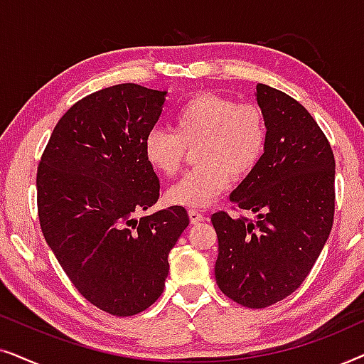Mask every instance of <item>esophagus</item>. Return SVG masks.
<instances>
[{
    "label": "esophagus",
    "mask_w": 364,
    "mask_h": 364,
    "mask_svg": "<svg viewBox=\"0 0 364 364\" xmlns=\"http://www.w3.org/2000/svg\"><path fill=\"white\" fill-rule=\"evenodd\" d=\"M188 218H191L192 223H198V222H202L205 217H203L198 210H193L192 208V210H188Z\"/></svg>",
    "instance_id": "obj_1"
}]
</instances>
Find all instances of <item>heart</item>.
I'll list each match as a JSON object with an SVG mask.
<instances>
[{"label": "heart", "instance_id": "heart-1", "mask_svg": "<svg viewBox=\"0 0 364 364\" xmlns=\"http://www.w3.org/2000/svg\"><path fill=\"white\" fill-rule=\"evenodd\" d=\"M197 144V167L167 191L173 205L202 208L255 171L267 146V124L257 104L200 92L183 102L173 116V131L154 127L144 137L142 152L154 172L171 177L178 171L186 147Z\"/></svg>", "mask_w": 364, "mask_h": 364}]
</instances>
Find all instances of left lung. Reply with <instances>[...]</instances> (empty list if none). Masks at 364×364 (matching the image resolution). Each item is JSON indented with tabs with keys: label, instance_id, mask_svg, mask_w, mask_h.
Here are the masks:
<instances>
[{
	"label": "left lung",
	"instance_id": "8db88e82",
	"mask_svg": "<svg viewBox=\"0 0 364 364\" xmlns=\"http://www.w3.org/2000/svg\"><path fill=\"white\" fill-rule=\"evenodd\" d=\"M267 146L255 171L230 193L255 220L212 215L218 238L215 280L248 308H265L305 282L335 217V156L311 114L288 94L257 86Z\"/></svg>",
	"mask_w": 364,
	"mask_h": 364
}]
</instances>
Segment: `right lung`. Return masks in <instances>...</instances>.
Instances as JSON below:
<instances>
[{
	"label": "right lung",
	"instance_id": "1",
	"mask_svg": "<svg viewBox=\"0 0 364 364\" xmlns=\"http://www.w3.org/2000/svg\"><path fill=\"white\" fill-rule=\"evenodd\" d=\"M167 91L117 84L77 101L54 127L38 167L43 235L77 291L99 310L132 316L162 295L168 252L188 225L159 198L144 137Z\"/></svg>",
	"mask_w": 364,
	"mask_h": 364
}]
</instances>
